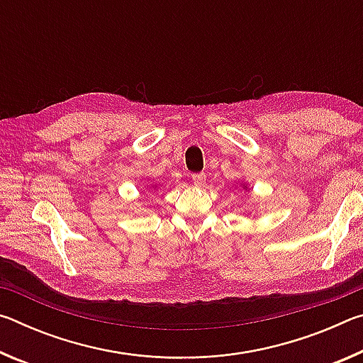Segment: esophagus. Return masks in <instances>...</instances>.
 Here are the masks:
<instances>
[{"instance_id": "1", "label": "esophagus", "mask_w": 363, "mask_h": 363, "mask_svg": "<svg viewBox=\"0 0 363 363\" xmlns=\"http://www.w3.org/2000/svg\"><path fill=\"white\" fill-rule=\"evenodd\" d=\"M192 181H194L195 186H199V187L205 186L206 174H205V173H195V174H192Z\"/></svg>"}]
</instances>
